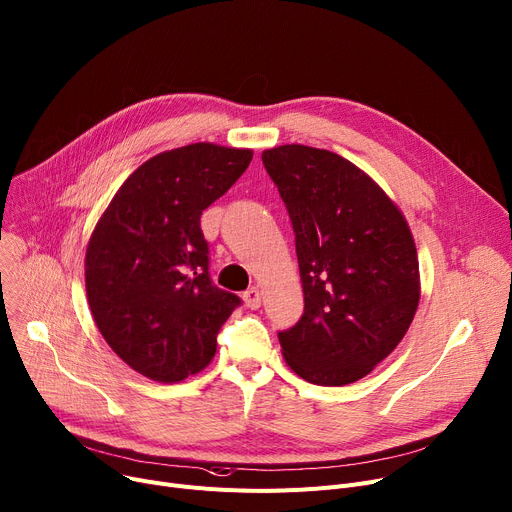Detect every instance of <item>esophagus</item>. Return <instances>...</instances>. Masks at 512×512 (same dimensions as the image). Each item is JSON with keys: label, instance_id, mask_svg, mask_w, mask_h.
<instances>
[{"label": "esophagus", "instance_id": "esophagus-1", "mask_svg": "<svg viewBox=\"0 0 512 512\" xmlns=\"http://www.w3.org/2000/svg\"><path fill=\"white\" fill-rule=\"evenodd\" d=\"M243 300H245V304L249 306L251 311H257L259 306H261V290L259 288H249L245 294H243Z\"/></svg>", "mask_w": 512, "mask_h": 512}]
</instances>
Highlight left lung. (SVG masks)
Instances as JSON below:
<instances>
[{"label":"left lung","mask_w":512,"mask_h":512,"mask_svg":"<svg viewBox=\"0 0 512 512\" xmlns=\"http://www.w3.org/2000/svg\"><path fill=\"white\" fill-rule=\"evenodd\" d=\"M296 234L304 313L278 333L300 379L342 387L385 360L420 302L418 251L395 201L362 168L302 144L263 150Z\"/></svg>","instance_id":"obj_1"}]
</instances>
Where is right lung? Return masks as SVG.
I'll return each mask as SVG.
<instances>
[{
    "label": "right lung",
    "mask_w": 512,
    "mask_h": 512,
    "mask_svg": "<svg viewBox=\"0 0 512 512\" xmlns=\"http://www.w3.org/2000/svg\"><path fill=\"white\" fill-rule=\"evenodd\" d=\"M251 158L249 148L210 142L160 152L127 177L90 234L84 269L94 323L152 381L181 383L206 368L241 304L210 280L199 218Z\"/></svg>",
    "instance_id": "add662e5"
}]
</instances>
